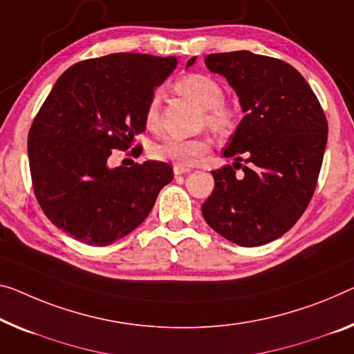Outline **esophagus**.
Returning a JSON list of instances; mask_svg holds the SVG:
<instances>
[{
	"label": "esophagus",
	"instance_id": "34e87169",
	"mask_svg": "<svg viewBox=\"0 0 354 354\" xmlns=\"http://www.w3.org/2000/svg\"><path fill=\"white\" fill-rule=\"evenodd\" d=\"M189 171V167H182V166H174V174H176V176H182V174H188Z\"/></svg>",
	"mask_w": 354,
	"mask_h": 354
}]
</instances>
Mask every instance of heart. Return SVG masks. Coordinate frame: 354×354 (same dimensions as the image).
Instances as JSON below:
<instances>
[{
	"label": "heart",
	"instance_id": "heart-1",
	"mask_svg": "<svg viewBox=\"0 0 354 354\" xmlns=\"http://www.w3.org/2000/svg\"><path fill=\"white\" fill-rule=\"evenodd\" d=\"M177 90L182 95L189 96L201 107L205 109L204 123L214 131H226L231 127L234 112L225 102L223 86L214 77L204 74H189L177 84ZM145 123L150 129L160 127V96L150 97L145 109ZM209 149L207 140L204 139H178L166 138L151 147V156L158 161L172 162L176 166L188 167L204 155Z\"/></svg>",
	"mask_w": 354,
	"mask_h": 354
}]
</instances>
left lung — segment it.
<instances>
[{"label": "left lung", "instance_id": "1", "mask_svg": "<svg viewBox=\"0 0 354 354\" xmlns=\"http://www.w3.org/2000/svg\"><path fill=\"white\" fill-rule=\"evenodd\" d=\"M205 66L226 77L245 117L223 150L234 167L212 171L215 188L201 210L227 241L264 245L306 212L322 169L328 120L307 80L281 59L239 50L212 53Z\"/></svg>", "mask_w": 354, "mask_h": 354}]
</instances>
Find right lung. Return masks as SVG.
<instances>
[{
	"label": "right lung",
	"mask_w": 354,
	"mask_h": 354,
	"mask_svg": "<svg viewBox=\"0 0 354 354\" xmlns=\"http://www.w3.org/2000/svg\"><path fill=\"white\" fill-rule=\"evenodd\" d=\"M176 66V57L111 53L59 75L28 133L32 189L58 230L104 247L149 216L172 167H109L107 160L144 131L147 104Z\"/></svg>",
	"instance_id": "add662e5"
}]
</instances>
